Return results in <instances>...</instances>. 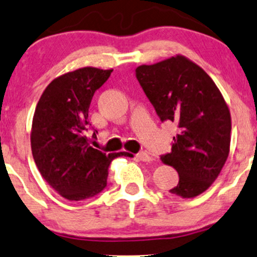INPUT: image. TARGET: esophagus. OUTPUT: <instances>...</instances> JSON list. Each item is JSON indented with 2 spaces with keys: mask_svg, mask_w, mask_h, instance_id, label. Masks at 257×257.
<instances>
[{
  "mask_svg": "<svg viewBox=\"0 0 257 257\" xmlns=\"http://www.w3.org/2000/svg\"><path fill=\"white\" fill-rule=\"evenodd\" d=\"M136 156H137L138 160H141V161H143V162H150V161H152V160H153L152 156H150L149 154L144 153V152L138 153Z\"/></svg>",
  "mask_w": 257,
  "mask_h": 257,
  "instance_id": "34e87169",
  "label": "esophagus"
}]
</instances>
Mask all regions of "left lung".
<instances>
[{
	"label": "left lung",
	"instance_id": "left-lung-1",
	"mask_svg": "<svg viewBox=\"0 0 257 257\" xmlns=\"http://www.w3.org/2000/svg\"><path fill=\"white\" fill-rule=\"evenodd\" d=\"M136 77L160 119L179 127L171 153L161 156L179 174L170 192L183 198L201 195L230 153L231 114L225 98L204 69L183 55L138 66Z\"/></svg>",
	"mask_w": 257,
	"mask_h": 257
}]
</instances>
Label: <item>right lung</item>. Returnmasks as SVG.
<instances>
[{
  "label": "right lung",
  "instance_id": "1",
  "mask_svg": "<svg viewBox=\"0 0 257 257\" xmlns=\"http://www.w3.org/2000/svg\"><path fill=\"white\" fill-rule=\"evenodd\" d=\"M113 69L83 67L67 72L45 87L32 119L31 149L45 182L68 201H81L107 186L108 167L117 156L91 146L85 135L93 93ZM96 136V132H93Z\"/></svg>",
  "mask_w": 257,
  "mask_h": 257
}]
</instances>
